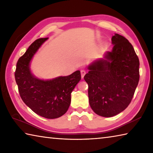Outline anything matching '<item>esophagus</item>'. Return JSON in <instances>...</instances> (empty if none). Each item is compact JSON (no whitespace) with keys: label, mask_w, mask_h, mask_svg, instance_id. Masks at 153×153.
Masks as SVG:
<instances>
[{"label":"esophagus","mask_w":153,"mask_h":153,"mask_svg":"<svg viewBox=\"0 0 153 153\" xmlns=\"http://www.w3.org/2000/svg\"><path fill=\"white\" fill-rule=\"evenodd\" d=\"M81 76H82V78L83 79L84 78V76H85V74H86V71L84 70V69H82V70H81Z\"/></svg>","instance_id":"1"}]
</instances>
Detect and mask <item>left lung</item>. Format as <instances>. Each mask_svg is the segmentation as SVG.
<instances>
[{
  "instance_id": "left-lung-1",
  "label": "left lung",
  "mask_w": 153,
  "mask_h": 153,
  "mask_svg": "<svg viewBox=\"0 0 153 153\" xmlns=\"http://www.w3.org/2000/svg\"><path fill=\"white\" fill-rule=\"evenodd\" d=\"M112 51L94 61L84 76L90 107L97 115L111 117L128 107L138 84L140 62L133 46L115 33Z\"/></svg>"
}]
</instances>
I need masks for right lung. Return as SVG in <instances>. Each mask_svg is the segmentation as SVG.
<instances>
[{
    "mask_svg": "<svg viewBox=\"0 0 153 153\" xmlns=\"http://www.w3.org/2000/svg\"><path fill=\"white\" fill-rule=\"evenodd\" d=\"M48 38L35 40L19 59L15 72V81L21 98L33 112L43 117H60L68 110L71 94L81 79L79 71L69 76L42 80L33 76L30 63L33 56Z\"/></svg>",
    "mask_w": 153,
    "mask_h": 153,
    "instance_id": "right-lung-1",
    "label": "right lung"
}]
</instances>
